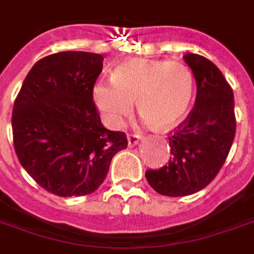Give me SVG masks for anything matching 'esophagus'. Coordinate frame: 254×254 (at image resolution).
Listing matches in <instances>:
<instances>
[{"instance_id": "obj_1", "label": "esophagus", "mask_w": 254, "mask_h": 254, "mask_svg": "<svg viewBox=\"0 0 254 254\" xmlns=\"http://www.w3.org/2000/svg\"><path fill=\"white\" fill-rule=\"evenodd\" d=\"M140 138H141V136H138V134H129V136H127V145L129 146L137 145L138 141H140Z\"/></svg>"}]
</instances>
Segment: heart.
Here are the masks:
<instances>
[{
	"label": "heart",
	"instance_id": "obj_1",
	"mask_svg": "<svg viewBox=\"0 0 254 254\" xmlns=\"http://www.w3.org/2000/svg\"><path fill=\"white\" fill-rule=\"evenodd\" d=\"M195 79L187 65L167 60L132 59L117 65L112 82L98 80L93 101L110 127H121L136 101L138 114L157 129L178 125L190 110Z\"/></svg>",
	"mask_w": 254,
	"mask_h": 254
}]
</instances>
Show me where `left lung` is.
Segmentation results:
<instances>
[{
  "mask_svg": "<svg viewBox=\"0 0 254 254\" xmlns=\"http://www.w3.org/2000/svg\"><path fill=\"white\" fill-rule=\"evenodd\" d=\"M196 80V99L185 121L171 130V157L145 178L156 192L186 196L210 185L232 148L236 136L234 95L221 69L196 54H186Z\"/></svg>",
  "mask_w": 254,
  "mask_h": 254,
  "instance_id": "8db88e82",
  "label": "left lung"
}]
</instances>
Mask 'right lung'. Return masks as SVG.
Wrapping results in <instances>:
<instances>
[{"mask_svg":"<svg viewBox=\"0 0 254 254\" xmlns=\"http://www.w3.org/2000/svg\"><path fill=\"white\" fill-rule=\"evenodd\" d=\"M103 56L65 51L32 67L12 114L13 145L37 185L58 196H82L102 185L127 134L103 127L93 101Z\"/></svg>","mask_w":254,"mask_h":254,"instance_id":"add662e5","label":"right lung"}]
</instances>
